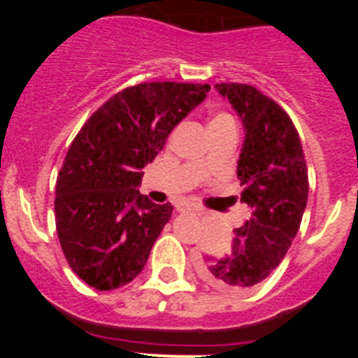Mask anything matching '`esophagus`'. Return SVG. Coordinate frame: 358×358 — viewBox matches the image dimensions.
Wrapping results in <instances>:
<instances>
[{
    "label": "esophagus",
    "mask_w": 358,
    "mask_h": 358,
    "mask_svg": "<svg viewBox=\"0 0 358 358\" xmlns=\"http://www.w3.org/2000/svg\"><path fill=\"white\" fill-rule=\"evenodd\" d=\"M176 211H178V213H194L196 209H194L192 206H189V204H178V206H176Z\"/></svg>",
    "instance_id": "1"
}]
</instances>
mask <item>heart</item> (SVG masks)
Masks as SVG:
<instances>
[{
  "mask_svg": "<svg viewBox=\"0 0 358 358\" xmlns=\"http://www.w3.org/2000/svg\"><path fill=\"white\" fill-rule=\"evenodd\" d=\"M227 119H232V117H230V115H227V114H222V115H216V117L213 119L211 122H216V121H227Z\"/></svg>",
  "mask_w": 358,
  "mask_h": 358,
  "instance_id": "1",
  "label": "heart"
}]
</instances>
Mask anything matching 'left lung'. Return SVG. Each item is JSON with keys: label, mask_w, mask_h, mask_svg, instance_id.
Masks as SVG:
<instances>
[{"label": "left lung", "mask_w": 358, "mask_h": 358, "mask_svg": "<svg viewBox=\"0 0 358 358\" xmlns=\"http://www.w3.org/2000/svg\"><path fill=\"white\" fill-rule=\"evenodd\" d=\"M215 88L243 122L237 176L251 220L234 230L229 252H202L196 268L213 289L243 292L265 280L286 256L306 208L308 175L298 131L272 99L239 83Z\"/></svg>", "instance_id": "left-lung-1"}]
</instances>
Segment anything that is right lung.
<instances>
[{
    "label": "right lung",
    "instance_id": "add662e5",
    "mask_svg": "<svg viewBox=\"0 0 358 358\" xmlns=\"http://www.w3.org/2000/svg\"><path fill=\"white\" fill-rule=\"evenodd\" d=\"M209 90L169 81L131 86L76 135L57 178L55 222L69 265L88 286L117 289L145 266L173 206L140 194L142 169Z\"/></svg>",
    "mask_w": 358,
    "mask_h": 358
}]
</instances>
